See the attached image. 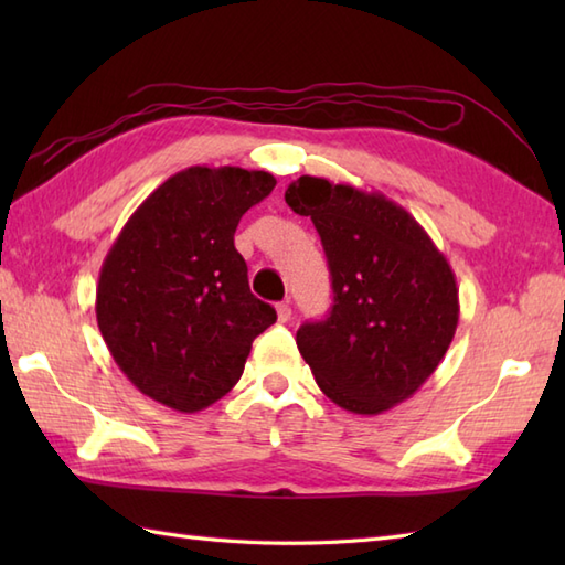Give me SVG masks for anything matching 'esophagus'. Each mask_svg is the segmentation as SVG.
<instances>
[{
	"instance_id": "esophagus-1",
	"label": "esophagus",
	"mask_w": 565,
	"mask_h": 565,
	"mask_svg": "<svg viewBox=\"0 0 565 565\" xmlns=\"http://www.w3.org/2000/svg\"><path fill=\"white\" fill-rule=\"evenodd\" d=\"M276 318H279V322H289L291 320V306L289 303L276 306Z\"/></svg>"
}]
</instances>
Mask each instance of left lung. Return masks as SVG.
<instances>
[{
    "label": "left lung",
    "instance_id": "1",
    "mask_svg": "<svg viewBox=\"0 0 565 565\" xmlns=\"http://www.w3.org/2000/svg\"><path fill=\"white\" fill-rule=\"evenodd\" d=\"M284 196L298 215H310L332 276L330 316L296 332L320 391L356 415L413 398L459 326L447 257L379 191L303 174Z\"/></svg>",
    "mask_w": 565,
    "mask_h": 565
}]
</instances>
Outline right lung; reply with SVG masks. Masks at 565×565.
<instances>
[{"instance_id":"right-lung-1","label":"right lung","mask_w":565,"mask_h":565,"mask_svg":"<svg viewBox=\"0 0 565 565\" xmlns=\"http://www.w3.org/2000/svg\"><path fill=\"white\" fill-rule=\"evenodd\" d=\"M262 170L196 164L130 215L97 284V326L134 386L179 413L221 401L276 310L249 291L235 249L243 215L271 194Z\"/></svg>"}]
</instances>
